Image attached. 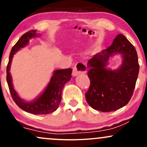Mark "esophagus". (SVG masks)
Listing matches in <instances>:
<instances>
[{"mask_svg": "<svg viewBox=\"0 0 147 147\" xmlns=\"http://www.w3.org/2000/svg\"><path fill=\"white\" fill-rule=\"evenodd\" d=\"M86 67L82 63H77L75 65L73 68V71H72V76L75 77V76L78 75L79 73L84 72L85 73L86 72Z\"/></svg>", "mask_w": 147, "mask_h": 147, "instance_id": "obj_1", "label": "esophagus"}]
</instances>
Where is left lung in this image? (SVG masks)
Masks as SVG:
<instances>
[{"mask_svg":"<svg viewBox=\"0 0 147 147\" xmlns=\"http://www.w3.org/2000/svg\"><path fill=\"white\" fill-rule=\"evenodd\" d=\"M123 55L122 65L116 71L106 68L110 57ZM90 86L85 94L88 104L102 112H111L129 103L133 94L140 65L136 48L122 34L112 45L92 57L88 62Z\"/></svg>","mask_w":147,"mask_h":147,"instance_id":"obj_1","label":"left lung"}]
</instances>
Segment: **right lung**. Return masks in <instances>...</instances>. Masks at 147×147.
I'll return each instance as SVG.
<instances>
[{"label": "right lung", "instance_id": "obj_1", "mask_svg": "<svg viewBox=\"0 0 147 147\" xmlns=\"http://www.w3.org/2000/svg\"><path fill=\"white\" fill-rule=\"evenodd\" d=\"M36 32V30H30L25 33L11 48L9 54V62L7 66V82L11 97L20 109L32 114L45 115L51 113L58 108L61 101V92L64 85L72 77V69L66 68L55 70L44 92L34 102H25L18 97L11 82V77L9 73L10 65L13 55L20 48H23L28 44L30 38L38 36Z\"/></svg>", "mask_w": 147, "mask_h": 147}]
</instances>
